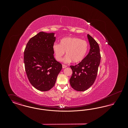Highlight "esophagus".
<instances>
[{"label": "esophagus", "mask_w": 128, "mask_h": 128, "mask_svg": "<svg viewBox=\"0 0 128 128\" xmlns=\"http://www.w3.org/2000/svg\"><path fill=\"white\" fill-rule=\"evenodd\" d=\"M67 67V66H66V65H62V68H66Z\"/></svg>", "instance_id": "obj_1"}]
</instances>
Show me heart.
Listing matches in <instances>:
<instances>
[{
	"instance_id": "b5f03b06",
	"label": "heart",
	"mask_w": 128,
	"mask_h": 128,
	"mask_svg": "<svg viewBox=\"0 0 128 128\" xmlns=\"http://www.w3.org/2000/svg\"><path fill=\"white\" fill-rule=\"evenodd\" d=\"M88 44L84 40L77 37H66L60 40V44L55 43L53 50L56 60L61 61L66 52V56L63 58L65 63L72 62L78 63L83 60L88 50Z\"/></svg>"
}]
</instances>
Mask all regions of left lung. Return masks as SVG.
Here are the masks:
<instances>
[{"instance_id":"left-lung-1","label":"left lung","mask_w":128,"mask_h":128,"mask_svg":"<svg viewBox=\"0 0 128 128\" xmlns=\"http://www.w3.org/2000/svg\"><path fill=\"white\" fill-rule=\"evenodd\" d=\"M87 38L90 46L89 53L78 64L70 66L72 70L70 84L77 91H84L93 84L100 63L101 55L98 43L88 34Z\"/></svg>"}]
</instances>
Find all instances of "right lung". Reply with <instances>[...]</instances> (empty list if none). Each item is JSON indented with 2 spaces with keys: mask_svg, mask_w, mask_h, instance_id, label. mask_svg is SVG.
Segmentation results:
<instances>
[{
  "mask_svg": "<svg viewBox=\"0 0 128 128\" xmlns=\"http://www.w3.org/2000/svg\"><path fill=\"white\" fill-rule=\"evenodd\" d=\"M55 33L41 32L31 38L24 52V63L31 84L41 91H48L54 85L62 65L55 60L53 45Z\"/></svg>",
  "mask_w": 128,
  "mask_h": 128,
  "instance_id": "add662e5",
  "label": "right lung"
}]
</instances>
